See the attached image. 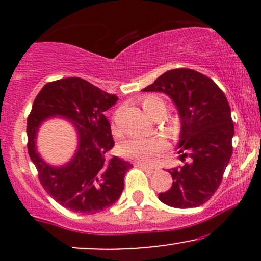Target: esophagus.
I'll list each match as a JSON object with an SVG mask.
<instances>
[{"label":"esophagus","mask_w":261,"mask_h":261,"mask_svg":"<svg viewBox=\"0 0 261 261\" xmlns=\"http://www.w3.org/2000/svg\"><path fill=\"white\" fill-rule=\"evenodd\" d=\"M137 167H139V168H141V169H143V170H147V172H149V173H153V172H155V170H157V168H154V167L145 166V164H141V163L137 164Z\"/></svg>","instance_id":"1"}]
</instances>
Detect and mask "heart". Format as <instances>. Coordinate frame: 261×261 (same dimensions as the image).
Here are the masks:
<instances>
[{
	"label": "heart",
	"mask_w": 261,
	"mask_h": 261,
	"mask_svg": "<svg viewBox=\"0 0 261 261\" xmlns=\"http://www.w3.org/2000/svg\"><path fill=\"white\" fill-rule=\"evenodd\" d=\"M141 106L146 113H151L155 109L166 110V103L160 95L148 94L141 99ZM167 148L166 141L160 137L145 139V137H131L119 146L121 155L142 163H151L161 152Z\"/></svg>",
	"instance_id": "b5f03b06"
}]
</instances>
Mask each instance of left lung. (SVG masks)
I'll return each instance as SVG.
<instances>
[{"mask_svg": "<svg viewBox=\"0 0 261 261\" xmlns=\"http://www.w3.org/2000/svg\"><path fill=\"white\" fill-rule=\"evenodd\" d=\"M142 91L162 92L175 104L181 121L178 153L181 161L190 160L169 170L172 188L158 199L176 208L199 207L220 187L232 155L234 126L226 95L190 68L167 71Z\"/></svg>", "mask_w": 261, "mask_h": 261, "instance_id": "obj_1", "label": "left lung"}]
</instances>
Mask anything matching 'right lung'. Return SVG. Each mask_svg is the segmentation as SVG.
<instances>
[{
	"label": "right lung",
	"mask_w": 261,
	"mask_h": 261,
	"mask_svg": "<svg viewBox=\"0 0 261 261\" xmlns=\"http://www.w3.org/2000/svg\"><path fill=\"white\" fill-rule=\"evenodd\" d=\"M116 101L115 94L79 77H68L46 83L33 103L27 120L29 157L45 191L71 211L99 212L110 207L124 190V176L133 164L115 155L106 158L114 140L104 112ZM55 116L72 122L79 137L73 160L60 167L47 165L35 145L40 125Z\"/></svg>",
	"instance_id": "right-lung-1"
}]
</instances>
